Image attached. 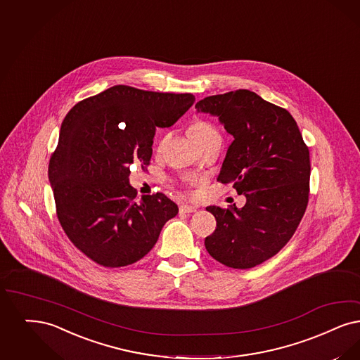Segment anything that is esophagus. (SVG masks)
<instances>
[{"mask_svg": "<svg viewBox=\"0 0 360 360\" xmlns=\"http://www.w3.org/2000/svg\"><path fill=\"white\" fill-rule=\"evenodd\" d=\"M179 212L181 213H195L197 212V207L195 206H191V205H182L181 207H179Z\"/></svg>", "mask_w": 360, "mask_h": 360, "instance_id": "34e87169", "label": "esophagus"}]
</instances>
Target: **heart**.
Returning a JSON list of instances; mask_svg holds the SVG:
<instances>
[{"label": "heart", "instance_id": "1", "mask_svg": "<svg viewBox=\"0 0 360 360\" xmlns=\"http://www.w3.org/2000/svg\"><path fill=\"white\" fill-rule=\"evenodd\" d=\"M188 134L194 139L195 143H200V142L205 141V139H209L212 136L218 135L216 129L210 123H207L205 120H195V122H193L190 124V127H188Z\"/></svg>", "mask_w": 360, "mask_h": 360}]
</instances>
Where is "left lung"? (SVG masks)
Wrapping results in <instances>:
<instances>
[{"label":"left lung","mask_w":360,"mask_h":360,"mask_svg":"<svg viewBox=\"0 0 360 360\" xmlns=\"http://www.w3.org/2000/svg\"><path fill=\"white\" fill-rule=\"evenodd\" d=\"M195 108L218 116L233 135L217 181L246 197L241 209L206 207L217 221L205 238L206 250L229 268H253L277 255L302 221L309 197V150L287 110L252 91L207 96Z\"/></svg>","instance_id":"1"}]
</instances>
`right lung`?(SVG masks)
<instances>
[{
    "label": "right lung",
    "instance_id": "add662e5",
    "mask_svg": "<svg viewBox=\"0 0 360 360\" xmlns=\"http://www.w3.org/2000/svg\"><path fill=\"white\" fill-rule=\"evenodd\" d=\"M194 101L191 94L114 86L64 117L48 176L60 225L88 259L107 268L134 264L178 214L163 193L138 200L129 166H148L157 127L173 126Z\"/></svg>",
    "mask_w": 360,
    "mask_h": 360
}]
</instances>
